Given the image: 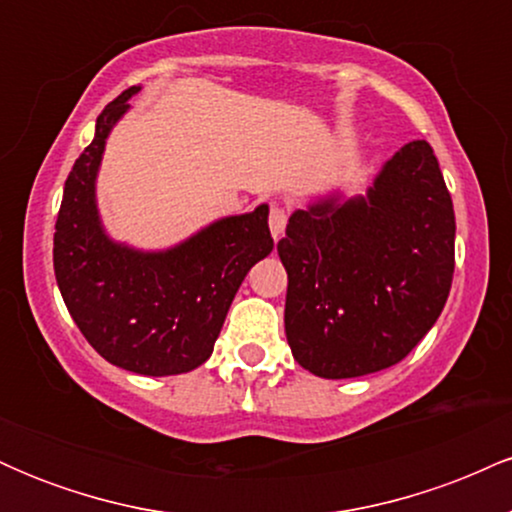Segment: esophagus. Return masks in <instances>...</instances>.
<instances>
[{
	"label": "esophagus",
	"instance_id": "obj_1",
	"mask_svg": "<svg viewBox=\"0 0 512 512\" xmlns=\"http://www.w3.org/2000/svg\"><path fill=\"white\" fill-rule=\"evenodd\" d=\"M286 221H289V211L279 207V204H274V207L269 209V231H272L274 238H279L281 233H284Z\"/></svg>",
	"mask_w": 512,
	"mask_h": 512
}]
</instances>
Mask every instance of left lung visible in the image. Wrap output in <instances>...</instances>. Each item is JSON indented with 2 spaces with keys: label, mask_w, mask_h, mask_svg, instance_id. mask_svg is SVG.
<instances>
[{
  "label": "left lung",
  "mask_w": 512,
  "mask_h": 512,
  "mask_svg": "<svg viewBox=\"0 0 512 512\" xmlns=\"http://www.w3.org/2000/svg\"><path fill=\"white\" fill-rule=\"evenodd\" d=\"M293 358L342 380L395 366L436 325L455 272V211L438 158L409 142L366 197L291 214L276 245Z\"/></svg>",
  "instance_id": "1"
}]
</instances>
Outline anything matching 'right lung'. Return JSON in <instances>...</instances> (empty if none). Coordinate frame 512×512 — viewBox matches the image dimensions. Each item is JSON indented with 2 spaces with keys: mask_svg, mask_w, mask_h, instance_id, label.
Instances as JSON below:
<instances>
[{
  "mask_svg": "<svg viewBox=\"0 0 512 512\" xmlns=\"http://www.w3.org/2000/svg\"><path fill=\"white\" fill-rule=\"evenodd\" d=\"M127 88L103 108L96 137L64 182L55 223V276L86 342L113 366L139 375L195 370L214 351L236 291L274 248L269 207L228 216L166 252H139L105 236L96 175L110 129L127 113Z\"/></svg>",
  "mask_w": 512,
  "mask_h": 512,
  "instance_id": "right-lung-1",
  "label": "right lung"
}]
</instances>
